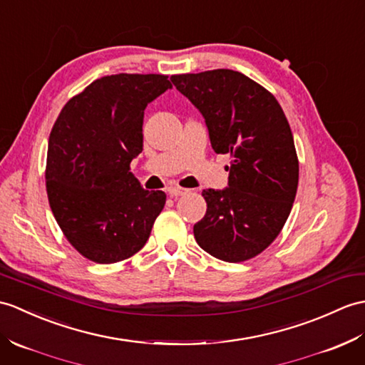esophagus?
<instances>
[{
  "mask_svg": "<svg viewBox=\"0 0 365 365\" xmlns=\"http://www.w3.org/2000/svg\"><path fill=\"white\" fill-rule=\"evenodd\" d=\"M188 192V190L182 188V186H169L168 188V194L171 197H179V196H183V194Z\"/></svg>",
  "mask_w": 365,
  "mask_h": 365,
  "instance_id": "esophagus-1",
  "label": "esophagus"
}]
</instances>
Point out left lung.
<instances>
[{
  "label": "left lung",
  "mask_w": 365,
  "mask_h": 365,
  "mask_svg": "<svg viewBox=\"0 0 365 365\" xmlns=\"http://www.w3.org/2000/svg\"><path fill=\"white\" fill-rule=\"evenodd\" d=\"M171 81L205 118L211 148L230 155L225 190H203L207 213L194 238L210 255L241 262L282 232L299 185V158L272 93L233 70L174 74Z\"/></svg>",
  "instance_id": "1"
}]
</instances>
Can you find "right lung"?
<instances>
[{
  "label": "right lung",
  "mask_w": 365,
  "mask_h": 365,
  "mask_svg": "<svg viewBox=\"0 0 365 365\" xmlns=\"http://www.w3.org/2000/svg\"><path fill=\"white\" fill-rule=\"evenodd\" d=\"M163 74H112L73 96L48 143L46 192L65 238L99 264L130 258L146 244L166 202L130 173L143 150L144 108L171 88Z\"/></svg>",
  "instance_id": "obj_1"
}]
</instances>
